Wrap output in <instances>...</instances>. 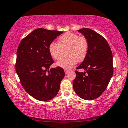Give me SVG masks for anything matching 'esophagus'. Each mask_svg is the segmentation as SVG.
Here are the masks:
<instances>
[{"mask_svg":"<svg viewBox=\"0 0 128 128\" xmlns=\"http://www.w3.org/2000/svg\"><path fill=\"white\" fill-rule=\"evenodd\" d=\"M68 72H69L68 70H67V69H65V70H64V72H65L66 74H68Z\"/></svg>","mask_w":128,"mask_h":128,"instance_id":"obj_1","label":"esophagus"}]
</instances>
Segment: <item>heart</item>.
I'll return each instance as SVG.
<instances>
[{"mask_svg":"<svg viewBox=\"0 0 128 128\" xmlns=\"http://www.w3.org/2000/svg\"><path fill=\"white\" fill-rule=\"evenodd\" d=\"M88 50V42L83 36L72 32L62 34L58 40V44L52 42L50 44L49 50L52 57L55 60L64 59L57 62V66L66 69L74 67L76 63L82 62L86 57Z\"/></svg>","mask_w":128,"mask_h":128,"instance_id":"b5f03b06","label":"heart"}]
</instances>
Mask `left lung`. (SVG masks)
Segmentation results:
<instances>
[{
	"instance_id": "obj_1",
	"label": "left lung",
	"mask_w": 128,
	"mask_h": 128,
	"mask_svg": "<svg viewBox=\"0 0 128 128\" xmlns=\"http://www.w3.org/2000/svg\"><path fill=\"white\" fill-rule=\"evenodd\" d=\"M88 42L86 57L76 68L84 72L75 71L73 88L77 95L85 100L95 99L107 87L114 73L112 53L106 40L95 31L89 28L78 30Z\"/></svg>"
}]
</instances>
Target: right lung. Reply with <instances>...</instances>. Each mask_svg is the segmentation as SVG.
I'll return each mask as SVG.
<instances>
[{
    "instance_id": "1",
    "label": "right lung",
    "mask_w": 128,
    "mask_h": 128,
    "mask_svg": "<svg viewBox=\"0 0 128 128\" xmlns=\"http://www.w3.org/2000/svg\"><path fill=\"white\" fill-rule=\"evenodd\" d=\"M63 32L36 29L21 41L17 50L15 68L20 83L29 95L40 101L55 97L64 76L60 67L49 70L54 63L49 45Z\"/></svg>"
}]
</instances>
